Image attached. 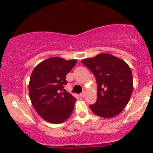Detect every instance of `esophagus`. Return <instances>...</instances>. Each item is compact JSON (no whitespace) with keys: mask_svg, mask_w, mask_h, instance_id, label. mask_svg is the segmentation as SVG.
Listing matches in <instances>:
<instances>
[{"mask_svg":"<svg viewBox=\"0 0 153 153\" xmlns=\"http://www.w3.org/2000/svg\"><path fill=\"white\" fill-rule=\"evenodd\" d=\"M85 91H83V92L81 93V94H80V98H84V97H85Z\"/></svg>","mask_w":153,"mask_h":153,"instance_id":"esophagus-1","label":"esophagus"}]
</instances>
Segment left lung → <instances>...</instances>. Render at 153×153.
Wrapping results in <instances>:
<instances>
[{
	"instance_id": "8db88e82",
	"label": "left lung",
	"mask_w": 153,
	"mask_h": 153,
	"mask_svg": "<svg viewBox=\"0 0 153 153\" xmlns=\"http://www.w3.org/2000/svg\"><path fill=\"white\" fill-rule=\"evenodd\" d=\"M97 82V100L89 107L95 114L112 118L125 108L132 94L133 79L129 65L108 53L82 60Z\"/></svg>"
}]
</instances>
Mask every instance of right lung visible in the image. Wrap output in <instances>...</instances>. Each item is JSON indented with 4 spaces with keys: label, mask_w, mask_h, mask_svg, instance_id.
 <instances>
[{
    "label": "right lung",
    "mask_w": 153,
    "mask_h": 153,
    "mask_svg": "<svg viewBox=\"0 0 153 153\" xmlns=\"http://www.w3.org/2000/svg\"><path fill=\"white\" fill-rule=\"evenodd\" d=\"M76 59L65 60L51 57L35 67L29 81V96L38 114L53 124H59L71 117L76 99L63 92L68 81L66 75L74 68Z\"/></svg>",
    "instance_id": "1"
}]
</instances>
